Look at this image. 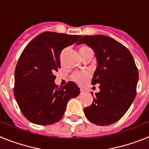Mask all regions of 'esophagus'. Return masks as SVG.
<instances>
[{"label": "esophagus", "mask_w": 149, "mask_h": 149, "mask_svg": "<svg viewBox=\"0 0 149 149\" xmlns=\"http://www.w3.org/2000/svg\"><path fill=\"white\" fill-rule=\"evenodd\" d=\"M84 93H85V90H84V89H81V94H84Z\"/></svg>", "instance_id": "obj_1"}]
</instances>
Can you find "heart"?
<instances>
[{"label": "heart", "instance_id": "b5f03b06", "mask_svg": "<svg viewBox=\"0 0 149 149\" xmlns=\"http://www.w3.org/2000/svg\"><path fill=\"white\" fill-rule=\"evenodd\" d=\"M78 51L81 57H83L86 53H88L89 51H92V50H91L89 46L86 45H81L79 47ZM89 74L88 73H86V72H84V73H77L73 76V79L74 81L77 83V84H83L86 82V80L89 78Z\"/></svg>", "mask_w": 149, "mask_h": 149}]
</instances>
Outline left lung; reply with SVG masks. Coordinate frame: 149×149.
<instances>
[{
  "mask_svg": "<svg viewBox=\"0 0 149 149\" xmlns=\"http://www.w3.org/2000/svg\"><path fill=\"white\" fill-rule=\"evenodd\" d=\"M82 43L95 53L97 68L92 84H100V92L95 93L93 104L84 109V113L97 125H110L125 114L136 97L137 67L129 50L113 38L86 35L77 44Z\"/></svg>",
  "mask_w": 149,
  "mask_h": 149,
  "instance_id": "obj_1",
  "label": "left lung"
}]
</instances>
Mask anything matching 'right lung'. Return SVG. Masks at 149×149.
Listing matches in <instances>:
<instances>
[{
	"instance_id": "add662e5",
	"label": "right lung",
	"mask_w": 149,
	"mask_h": 149,
	"mask_svg": "<svg viewBox=\"0 0 149 149\" xmlns=\"http://www.w3.org/2000/svg\"><path fill=\"white\" fill-rule=\"evenodd\" d=\"M81 37L44 32L22 51L15 67L14 96L22 114L32 123L48 125L59 122L68 101L80 94V89L71 81L58 87L54 73L60 68L62 51Z\"/></svg>"
}]
</instances>
